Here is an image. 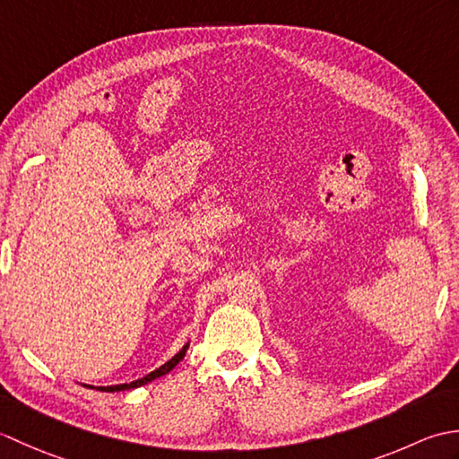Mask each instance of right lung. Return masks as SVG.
<instances>
[{
  "mask_svg": "<svg viewBox=\"0 0 459 459\" xmlns=\"http://www.w3.org/2000/svg\"><path fill=\"white\" fill-rule=\"evenodd\" d=\"M187 349H189V343L185 345L178 355L175 357H171L168 363L165 365H161L160 368H155V370H152L150 375H145L143 378H138V380H134V383H124V385H114V386H92V385H84L86 388H96V391H102V393H120V391H130V388H138V386H143V385H148V383H152L153 378H160V377H163V375H168L171 368H175V365L179 363V360L185 357V353H187Z\"/></svg>",
  "mask_w": 459,
  "mask_h": 459,
  "instance_id": "add662e5",
  "label": "right lung"
}]
</instances>
